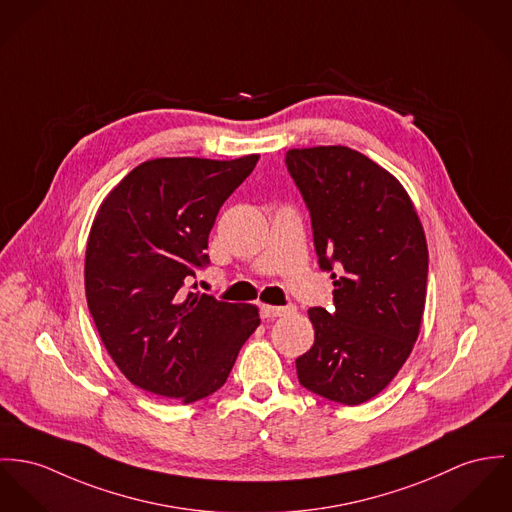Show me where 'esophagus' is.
Returning a JSON list of instances; mask_svg holds the SVG:
<instances>
[{
  "label": "esophagus",
  "mask_w": 512,
  "mask_h": 512,
  "mask_svg": "<svg viewBox=\"0 0 512 512\" xmlns=\"http://www.w3.org/2000/svg\"><path fill=\"white\" fill-rule=\"evenodd\" d=\"M292 312V308H288V306H261V314L263 317H280V315L290 314Z\"/></svg>",
  "instance_id": "esophagus-1"
}]
</instances>
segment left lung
<instances>
[{"instance_id":"8db88e82","label":"left lung","mask_w":512,"mask_h":512,"mask_svg":"<svg viewBox=\"0 0 512 512\" xmlns=\"http://www.w3.org/2000/svg\"><path fill=\"white\" fill-rule=\"evenodd\" d=\"M286 167L310 210L319 269L335 310L312 308L314 347L296 358L300 384L358 405L380 394L419 337L429 251L417 210L384 167L347 146L288 150Z\"/></svg>"}]
</instances>
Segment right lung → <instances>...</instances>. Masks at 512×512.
<instances>
[{
	"instance_id": "obj_1",
	"label": "right lung",
	"mask_w": 512,
	"mask_h": 512,
	"mask_svg": "<svg viewBox=\"0 0 512 512\" xmlns=\"http://www.w3.org/2000/svg\"><path fill=\"white\" fill-rule=\"evenodd\" d=\"M257 159H150L99 206L85 251L87 306L107 353L140 390L183 403L214 394L259 327L255 306L185 288L210 263L218 210Z\"/></svg>"
}]
</instances>
